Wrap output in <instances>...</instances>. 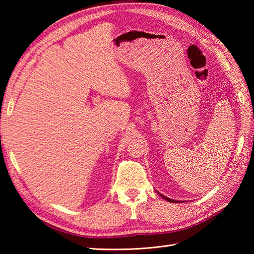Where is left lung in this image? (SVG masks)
<instances>
[{
	"label": "left lung",
	"mask_w": 254,
	"mask_h": 254,
	"mask_svg": "<svg viewBox=\"0 0 254 254\" xmlns=\"http://www.w3.org/2000/svg\"><path fill=\"white\" fill-rule=\"evenodd\" d=\"M159 195L163 197V198H165L166 201H168V202H171V203H179V201H176V199H171V198H169V197H167V196H165V195H163V194H160L159 192H157Z\"/></svg>",
	"instance_id": "1"
}]
</instances>
